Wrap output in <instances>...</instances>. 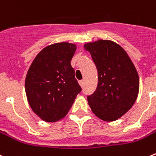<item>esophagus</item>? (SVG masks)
Returning <instances> with one entry per match:
<instances>
[{
  "mask_svg": "<svg viewBox=\"0 0 156 156\" xmlns=\"http://www.w3.org/2000/svg\"><path fill=\"white\" fill-rule=\"evenodd\" d=\"M79 84H80L81 87L84 86V81H83V80H80V81H79Z\"/></svg>",
  "mask_w": 156,
  "mask_h": 156,
  "instance_id": "1",
  "label": "esophagus"
}]
</instances>
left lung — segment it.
<instances>
[{
  "instance_id": "1",
  "label": "left lung",
  "mask_w": 156,
  "mask_h": 156,
  "mask_svg": "<svg viewBox=\"0 0 156 156\" xmlns=\"http://www.w3.org/2000/svg\"><path fill=\"white\" fill-rule=\"evenodd\" d=\"M98 73L96 91L87 96L92 112L104 121H115L133 105L139 91L136 68L119 45L107 40L87 43Z\"/></svg>"
}]
</instances>
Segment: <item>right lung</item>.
<instances>
[{
    "instance_id": "obj_1",
    "label": "right lung",
    "mask_w": 156,
    "mask_h": 156,
    "mask_svg": "<svg viewBox=\"0 0 156 156\" xmlns=\"http://www.w3.org/2000/svg\"><path fill=\"white\" fill-rule=\"evenodd\" d=\"M74 44L61 42L45 47L36 56L25 79L29 105L46 122H55L67 115L82 91L70 61Z\"/></svg>"
}]
</instances>
